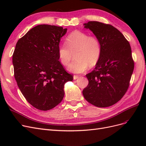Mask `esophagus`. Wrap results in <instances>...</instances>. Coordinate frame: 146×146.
<instances>
[{"label":"esophagus","instance_id":"esophagus-1","mask_svg":"<svg viewBox=\"0 0 146 146\" xmlns=\"http://www.w3.org/2000/svg\"><path fill=\"white\" fill-rule=\"evenodd\" d=\"M78 77H79L78 76H76V75H75V76H74V80H76V79H77Z\"/></svg>","mask_w":146,"mask_h":146}]
</instances>
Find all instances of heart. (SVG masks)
Listing matches in <instances>:
<instances>
[{"instance_id": "heart-1", "label": "heart", "mask_w": 146, "mask_h": 146, "mask_svg": "<svg viewBox=\"0 0 146 146\" xmlns=\"http://www.w3.org/2000/svg\"><path fill=\"white\" fill-rule=\"evenodd\" d=\"M76 59L68 66L70 72L76 74L84 72L90 67L96 66L102 53V44L96 36L80 31L70 33L66 39V44L58 47V55L61 63L67 66L71 60L72 53Z\"/></svg>"}]
</instances>
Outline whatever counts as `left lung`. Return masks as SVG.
Segmentation results:
<instances>
[{
	"mask_svg": "<svg viewBox=\"0 0 146 146\" xmlns=\"http://www.w3.org/2000/svg\"><path fill=\"white\" fill-rule=\"evenodd\" d=\"M84 25L99 39L102 53L94 69L86 75L89 83L83 95L96 107H110L122 98L130 85L134 69L130 43L110 24L89 21Z\"/></svg>",
	"mask_w": 146,
	"mask_h": 146,
	"instance_id": "8db88e82",
	"label": "left lung"
}]
</instances>
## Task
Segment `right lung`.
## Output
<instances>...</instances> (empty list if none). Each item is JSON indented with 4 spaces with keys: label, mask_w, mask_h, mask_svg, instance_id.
Masks as SVG:
<instances>
[{
    "label": "right lung",
    "mask_w": 146,
    "mask_h": 146,
    "mask_svg": "<svg viewBox=\"0 0 146 146\" xmlns=\"http://www.w3.org/2000/svg\"><path fill=\"white\" fill-rule=\"evenodd\" d=\"M66 32L62 27L38 25L17 41L13 52L17 85L28 102L42 111L58 105L65 83L73 80L58 55L60 39Z\"/></svg>",
    "instance_id": "add662e5"
}]
</instances>
